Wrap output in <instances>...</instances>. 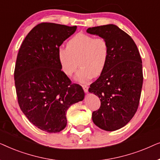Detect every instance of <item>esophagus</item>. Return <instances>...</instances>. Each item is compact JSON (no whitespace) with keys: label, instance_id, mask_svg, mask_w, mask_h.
<instances>
[{"label":"esophagus","instance_id":"esophagus-1","mask_svg":"<svg viewBox=\"0 0 160 160\" xmlns=\"http://www.w3.org/2000/svg\"><path fill=\"white\" fill-rule=\"evenodd\" d=\"M82 87L85 92H88V89H89L88 86H87V85H82Z\"/></svg>","mask_w":160,"mask_h":160}]
</instances>
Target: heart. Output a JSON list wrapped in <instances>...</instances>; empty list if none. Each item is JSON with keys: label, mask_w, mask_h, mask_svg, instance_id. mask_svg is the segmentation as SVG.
I'll return each instance as SVG.
<instances>
[{"label": "heart", "mask_w": 160, "mask_h": 160, "mask_svg": "<svg viewBox=\"0 0 160 160\" xmlns=\"http://www.w3.org/2000/svg\"><path fill=\"white\" fill-rule=\"evenodd\" d=\"M108 57L109 45L106 38L82 32L72 37L67 47H60L58 52L61 69L67 76L71 77L76 71L78 61L81 68L76 79L82 83L100 76L106 66Z\"/></svg>", "instance_id": "1"}]
</instances>
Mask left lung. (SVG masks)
I'll return each instance as SVG.
<instances>
[{"instance_id": "obj_1", "label": "left lung", "mask_w": 160, "mask_h": 160, "mask_svg": "<svg viewBox=\"0 0 160 160\" xmlns=\"http://www.w3.org/2000/svg\"><path fill=\"white\" fill-rule=\"evenodd\" d=\"M87 32L103 37L109 45L106 66L89 88L100 100V108L92 112V121L102 130H119L138 108L143 80L141 55L132 38L117 25L89 28Z\"/></svg>"}]
</instances>
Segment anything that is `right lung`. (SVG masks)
Here are the masks:
<instances>
[{
	"instance_id": "obj_1",
	"label": "right lung",
	"mask_w": 160,
	"mask_h": 160,
	"mask_svg": "<svg viewBox=\"0 0 160 160\" xmlns=\"http://www.w3.org/2000/svg\"><path fill=\"white\" fill-rule=\"evenodd\" d=\"M76 28L38 24L25 37L17 54L14 75L19 106L32 124L50 133L66 127L67 110L84 98L82 87L72 84L61 71L58 58L61 44Z\"/></svg>"
}]
</instances>
